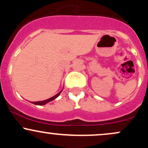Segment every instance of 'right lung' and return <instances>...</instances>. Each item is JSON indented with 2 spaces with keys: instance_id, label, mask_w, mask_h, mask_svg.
Masks as SVG:
<instances>
[{
  "instance_id": "1",
  "label": "right lung",
  "mask_w": 148,
  "mask_h": 148,
  "mask_svg": "<svg viewBox=\"0 0 148 148\" xmlns=\"http://www.w3.org/2000/svg\"><path fill=\"white\" fill-rule=\"evenodd\" d=\"M62 90H63V89H62ZM62 90H60V92H59L58 93H57V94L56 95H54L53 97H52L49 98V99H48L44 100V101H32L31 103H34V104H35V105H40V106H42V105H45V104H46V103H47L50 102V101H53V100H54V99H56V98L58 97L59 95H60V93L62 92Z\"/></svg>"
}]
</instances>
